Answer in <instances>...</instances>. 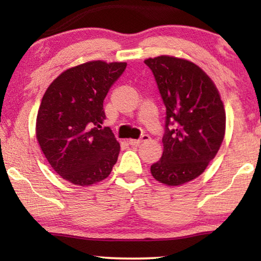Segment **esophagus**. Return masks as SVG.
<instances>
[{
  "label": "esophagus",
  "mask_w": 261,
  "mask_h": 261,
  "mask_svg": "<svg viewBox=\"0 0 261 261\" xmlns=\"http://www.w3.org/2000/svg\"><path fill=\"white\" fill-rule=\"evenodd\" d=\"M148 139H149V136L148 135H143L139 139H130L129 140V144L132 145V146H138L140 143H143V141H146Z\"/></svg>",
  "instance_id": "esophagus-1"
}]
</instances>
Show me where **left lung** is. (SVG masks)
Listing matches in <instances>:
<instances>
[{
    "instance_id": "left-lung-1",
    "label": "left lung",
    "mask_w": 261,
    "mask_h": 261,
    "mask_svg": "<svg viewBox=\"0 0 261 261\" xmlns=\"http://www.w3.org/2000/svg\"><path fill=\"white\" fill-rule=\"evenodd\" d=\"M145 64L166 106L163 153L151 173L176 187L201 175L215 158L226 131V112L214 83L192 62L162 55Z\"/></svg>"
}]
</instances>
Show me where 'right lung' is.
I'll use <instances>...</instances> for the list:
<instances>
[{
	"mask_svg": "<svg viewBox=\"0 0 261 261\" xmlns=\"http://www.w3.org/2000/svg\"><path fill=\"white\" fill-rule=\"evenodd\" d=\"M126 68L124 62H87L65 70L43 94L37 139L53 169L85 187L107 178L120 144L106 120L103 100Z\"/></svg>",
	"mask_w": 261,
	"mask_h": 261,
	"instance_id": "right-lung-1",
	"label": "right lung"
}]
</instances>
